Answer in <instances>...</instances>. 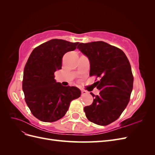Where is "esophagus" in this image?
Listing matches in <instances>:
<instances>
[{"label":"esophagus","instance_id":"34e87169","mask_svg":"<svg viewBox=\"0 0 155 155\" xmlns=\"http://www.w3.org/2000/svg\"><path fill=\"white\" fill-rule=\"evenodd\" d=\"M81 94H82V95H84V94H88V92H87V91H86L82 90V91H81Z\"/></svg>","mask_w":155,"mask_h":155}]
</instances>
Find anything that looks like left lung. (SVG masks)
Listing matches in <instances>:
<instances>
[{
	"label": "left lung",
	"mask_w": 155,
	"mask_h": 155,
	"mask_svg": "<svg viewBox=\"0 0 155 155\" xmlns=\"http://www.w3.org/2000/svg\"><path fill=\"white\" fill-rule=\"evenodd\" d=\"M78 49L90 61V76L100 80L94 83L99 95L92 105L84 107L88 120L99 125H109L118 119L130 100L134 78L129 60L124 51L104 41L79 43Z\"/></svg>",
	"instance_id": "1"
}]
</instances>
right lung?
Instances as JSON below:
<instances>
[{
  "instance_id": "add662e5",
  "label": "right lung",
  "mask_w": 155,
  "mask_h": 155,
  "mask_svg": "<svg viewBox=\"0 0 155 155\" xmlns=\"http://www.w3.org/2000/svg\"><path fill=\"white\" fill-rule=\"evenodd\" d=\"M79 43L51 39L32 51L24 69L22 91L32 114L45 122H53L64 116L70 104L81 96L76 87L56 82L54 73L61 69L62 59L76 50Z\"/></svg>"
}]
</instances>
